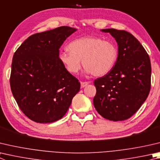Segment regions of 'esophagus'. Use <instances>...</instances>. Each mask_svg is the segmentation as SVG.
Returning <instances> with one entry per match:
<instances>
[{"label": "esophagus", "instance_id": "esophagus-1", "mask_svg": "<svg viewBox=\"0 0 160 160\" xmlns=\"http://www.w3.org/2000/svg\"><path fill=\"white\" fill-rule=\"evenodd\" d=\"M89 82H81V88H85V86L89 85Z\"/></svg>", "mask_w": 160, "mask_h": 160}]
</instances>
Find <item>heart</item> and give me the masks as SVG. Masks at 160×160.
<instances>
[{"label":"heart","instance_id":"heart-1","mask_svg":"<svg viewBox=\"0 0 160 160\" xmlns=\"http://www.w3.org/2000/svg\"><path fill=\"white\" fill-rule=\"evenodd\" d=\"M68 50L61 52L60 62L66 71L76 74L81 61L86 74L103 76L112 70L118 59V48L114 42L95 36L75 39L68 45Z\"/></svg>","mask_w":160,"mask_h":160}]
</instances>
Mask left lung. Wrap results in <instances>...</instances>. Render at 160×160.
Listing matches in <instances>:
<instances>
[{
  "label": "left lung",
  "instance_id": "8db88e82",
  "mask_svg": "<svg viewBox=\"0 0 160 160\" xmlns=\"http://www.w3.org/2000/svg\"><path fill=\"white\" fill-rule=\"evenodd\" d=\"M118 46V59L111 71L94 80L97 94L93 103L103 118L122 121L134 114L150 90L151 64L140 42L125 31L106 28Z\"/></svg>",
  "mask_w": 160,
  "mask_h": 160
}]
</instances>
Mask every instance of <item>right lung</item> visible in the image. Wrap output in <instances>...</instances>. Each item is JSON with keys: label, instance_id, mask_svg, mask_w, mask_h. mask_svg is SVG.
<instances>
[{"label": "right lung", "instance_id": "add662e5", "mask_svg": "<svg viewBox=\"0 0 160 160\" xmlns=\"http://www.w3.org/2000/svg\"><path fill=\"white\" fill-rule=\"evenodd\" d=\"M76 31L60 27L33 34L14 54L12 92L22 111L36 122L51 123L62 118L80 91L78 80L59 59L61 46Z\"/></svg>", "mask_w": 160, "mask_h": 160}]
</instances>
